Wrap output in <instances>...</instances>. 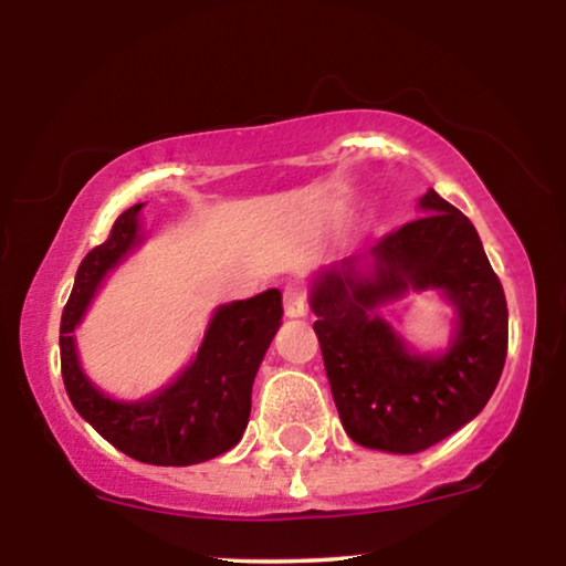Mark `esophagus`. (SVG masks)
<instances>
[{
	"label": "esophagus",
	"mask_w": 566,
	"mask_h": 566,
	"mask_svg": "<svg viewBox=\"0 0 566 566\" xmlns=\"http://www.w3.org/2000/svg\"><path fill=\"white\" fill-rule=\"evenodd\" d=\"M282 300H284V315L286 317L307 315V294H305V290H302V286H294V284L284 286Z\"/></svg>",
	"instance_id": "1"
}]
</instances>
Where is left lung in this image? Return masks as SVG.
<instances>
[{
    "mask_svg": "<svg viewBox=\"0 0 566 566\" xmlns=\"http://www.w3.org/2000/svg\"><path fill=\"white\" fill-rule=\"evenodd\" d=\"M418 207L428 214L317 272L310 290L340 423L389 453L426 451L480 416L507 354L505 292L474 226L433 189ZM410 289H439L458 307L443 355L410 353L373 313Z\"/></svg>",
    "mask_w": 566,
    "mask_h": 566,
    "instance_id": "left-lung-1",
    "label": "left lung"
}]
</instances>
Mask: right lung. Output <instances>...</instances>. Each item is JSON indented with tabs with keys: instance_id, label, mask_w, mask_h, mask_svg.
I'll return each instance as SVG.
<instances>
[{
	"instance_id": "obj_1",
	"label": "right lung",
	"mask_w": 566,
	"mask_h": 566,
	"mask_svg": "<svg viewBox=\"0 0 566 566\" xmlns=\"http://www.w3.org/2000/svg\"><path fill=\"white\" fill-rule=\"evenodd\" d=\"M133 205L109 238L78 264L61 315V374L78 416L117 451L156 467H189L233 449L249 426L251 387L274 333L282 325V292L266 290L214 310L195 361L171 385L138 402L107 397L82 371L74 328L105 276L140 243Z\"/></svg>"
}]
</instances>
